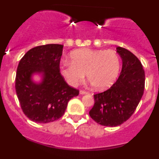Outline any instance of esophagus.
Here are the masks:
<instances>
[{
    "label": "esophagus",
    "mask_w": 159,
    "mask_h": 159,
    "mask_svg": "<svg viewBox=\"0 0 159 159\" xmlns=\"http://www.w3.org/2000/svg\"><path fill=\"white\" fill-rule=\"evenodd\" d=\"M89 91H84V90H81V91H80V94H89Z\"/></svg>",
    "instance_id": "1"
}]
</instances>
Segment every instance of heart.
<instances>
[{"label":"heart","mask_w":159,"mask_h":159,"mask_svg":"<svg viewBox=\"0 0 159 159\" xmlns=\"http://www.w3.org/2000/svg\"><path fill=\"white\" fill-rule=\"evenodd\" d=\"M70 62L61 64L62 75L71 86L81 84L86 74L88 81L95 89H105L118 77L121 67L118 54L113 50L80 49L70 55Z\"/></svg>","instance_id":"obj_1"}]
</instances>
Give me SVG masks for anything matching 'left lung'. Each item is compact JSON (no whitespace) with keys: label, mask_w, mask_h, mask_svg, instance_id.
I'll use <instances>...</instances> for the list:
<instances>
[{"label":"left lung","mask_w":159,"mask_h":159,"mask_svg":"<svg viewBox=\"0 0 159 159\" xmlns=\"http://www.w3.org/2000/svg\"><path fill=\"white\" fill-rule=\"evenodd\" d=\"M117 52L122 59V68L117 81L106 91L94 94V105L89 115L104 126L115 127L132 115L145 89V70L140 61L124 48Z\"/></svg>","instance_id":"left-lung-1"}]
</instances>
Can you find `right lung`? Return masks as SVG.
Instances as JSON below:
<instances>
[{"instance_id": "1", "label": "right lung", "mask_w": 159, "mask_h": 159, "mask_svg": "<svg viewBox=\"0 0 159 159\" xmlns=\"http://www.w3.org/2000/svg\"><path fill=\"white\" fill-rule=\"evenodd\" d=\"M62 44H50L31 48L20 59L17 68L15 89L20 108L31 121L48 123L59 119L79 90L68 85L60 72ZM34 73H42L43 81L35 84Z\"/></svg>"}]
</instances>
